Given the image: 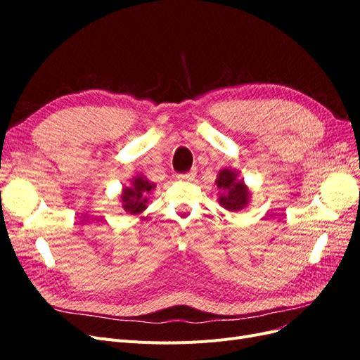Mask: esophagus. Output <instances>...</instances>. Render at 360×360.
<instances>
[{
  "label": "esophagus",
  "instance_id": "34e87169",
  "mask_svg": "<svg viewBox=\"0 0 360 360\" xmlns=\"http://www.w3.org/2000/svg\"><path fill=\"white\" fill-rule=\"evenodd\" d=\"M195 176H197V171L192 169L189 172H184V174H180L179 179L180 180H184V181H192L195 179Z\"/></svg>",
  "mask_w": 360,
  "mask_h": 360
}]
</instances>
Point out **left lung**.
Segmentation results:
<instances>
[{
  "label": "left lung",
  "instance_id": "1",
  "mask_svg": "<svg viewBox=\"0 0 360 360\" xmlns=\"http://www.w3.org/2000/svg\"><path fill=\"white\" fill-rule=\"evenodd\" d=\"M216 186L219 188L217 192V202H219L228 212H240L246 209L250 201V191L246 186L243 179L238 176L237 169L224 168L216 177Z\"/></svg>",
  "mask_w": 360,
  "mask_h": 360
}]
</instances>
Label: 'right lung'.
<instances>
[{"instance_id":"obj_1","label":"right lung","mask_w":360,"mask_h":360,"mask_svg":"<svg viewBox=\"0 0 360 360\" xmlns=\"http://www.w3.org/2000/svg\"><path fill=\"white\" fill-rule=\"evenodd\" d=\"M156 188L153 181H150L143 174L135 176L130 180L129 186H123L120 193V202H122L123 210L129 214H141L147 209L148 195Z\"/></svg>"}]
</instances>
